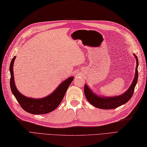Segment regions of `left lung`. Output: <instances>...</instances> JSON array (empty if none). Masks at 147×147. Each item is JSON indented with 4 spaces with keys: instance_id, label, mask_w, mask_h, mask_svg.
Returning a JSON list of instances; mask_svg holds the SVG:
<instances>
[{
    "instance_id": "left-lung-1",
    "label": "left lung",
    "mask_w": 147,
    "mask_h": 147,
    "mask_svg": "<svg viewBox=\"0 0 147 147\" xmlns=\"http://www.w3.org/2000/svg\"><path fill=\"white\" fill-rule=\"evenodd\" d=\"M137 61V66L135 69V76L133 80V82L130 87L128 90L124 92L123 94L109 97V96H101L95 94L91 89L87 85H84V93L86 98L90 102L92 105L95 106L96 108L100 109H113L119 107L123 104L126 103L130 100L132 95L134 94V89L137 83L138 74V60L137 55L134 53Z\"/></svg>"
}]
</instances>
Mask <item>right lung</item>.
I'll list each match as a JSON object with an SVG mask.
<instances>
[{"instance_id":"1","label":"right lung","mask_w":147,"mask_h":147,"mask_svg":"<svg viewBox=\"0 0 147 147\" xmlns=\"http://www.w3.org/2000/svg\"><path fill=\"white\" fill-rule=\"evenodd\" d=\"M16 56L13 57L10 64V85L13 95L15 96L20 107L27 112L32 114H45L54 110L59 105L65 95L68 87L74 80V77H70L60 84L59 87L51 94L42 98L27 97L21 94L17 90L14 82L13 65Z\"/></svg>"}]
</instances>
